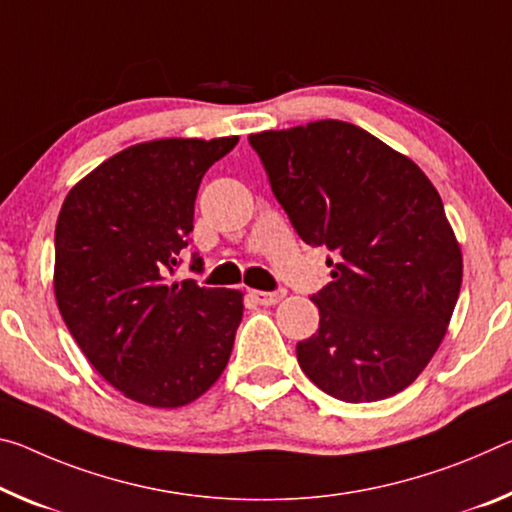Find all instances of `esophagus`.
Instances as JSON below:
<instances>
[{
	"mask_svg": "<svg viewBox=\"0 0 512 512\" xmlns=\"http://www.w3.org/2000/svg\"><path fill=\"white\" fill-rule=\"evenodd\" d=\"M285 294H287L285 289H275V291H257L255 289V291H250V298H253L259 305H275L285 298Z\"/></svg>",
	"mask_w": 512,
	"mask_h": 512,
	"instance_id": "obj_1",
	"label": "esophagus"
}]
</instances>
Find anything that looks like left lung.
<instances>
[{
	"mask_svg": "<svg viewBox=\"0 0 512 512\" xmlns=\"http://www.w3.org/2000/svg\"><path fill=\"white\" fill-rule=\"evenodd\" d=\"M298 237L326 246L330 282L300 369L346 403L399 394L431 362L460 294L462 255L415 161L358 125L316 120L248 136Z\"/></svg>",
	"mask_w": 512,
	"mask_h": 512,
	"instance_id": "obj_1",
	"label": "left lung"
}]
</instances>
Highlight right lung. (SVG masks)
Instances as JSON below:
<instances>
[{"mask_svg":"<svg viewBox=\"0 0 512 512\" xmlns=\"http://www.w3.org/2000/svg\"><path fill=\"white\" fill-rule=\"evenodd\" d=\"M239 136L132 145L72 186L54 232V296L70 335L127 399L180 408L230 360L243 294L168 285L209 166ZM200 262L193 257L191 269Z\"/></svg>","mask_w":512,"mask_h":512,"instance_id":"add662e5","label":"right lung"}]
</instances>
